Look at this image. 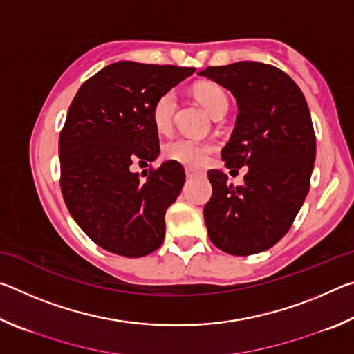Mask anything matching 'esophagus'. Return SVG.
I'll return each mask as SVG.
<instances>
[{
    "label": "esophagus",
    "mask_w": 354,
    "mask_h": 354,
    "mask_svg": "<svg viewBox=\"0 0 354 354\" xmlns=\"http://www.w3.org/2000/svg\"><path fill=\"white\" fill-rule=\"evenodd\" d=\"M196 175H198V173H195L192 169H185V176H187V178H194Z\"/></svg>",
    "instance_id": "esophagus-1"
}]
</instances>
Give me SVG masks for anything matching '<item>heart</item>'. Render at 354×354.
<instances>
[{"label": "heart", "instance_id": "obj_1", "mask_svg": "<svg viewBox=\"0 0 354 354\" xmlns=\"http://www.w3.org/2000/svg\"><path fill=\"white\" fill-rule=\"evenodd\" d=\"M196 98L214 117L221 109H227V98L223 88L217 84L203 82L195 88ZM178 109V97L175 91L160 95L153 104V123L159 133H169L173 127V120ZM214 151L211 142L192 139V137H176L164 147V153L169 159L183 164L189 169H198L205 165L207 156Z\"/></svg>", "mask_w": 354, "mask_h": 354}]
</instances>
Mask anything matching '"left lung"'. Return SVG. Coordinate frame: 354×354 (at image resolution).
Masks as SVG:
<instances>
[{"label": "left lung", "mask_w": 354, "mask_h": 354, "mask_svg": "<svg viewBox=\"0 0 354 354\" xmlns=\"http://www.w3.org/2000/svg\"><path fill=\"white\" fill-rule=\"evenodd\" d=\"M198 75L234 95L236 128L221 159L227 169H248L237 187L223 171H207L209 239L234 256L261 253L286 236L309 192L315 134L308 103L292 77L268 64L243 61Z\"/></svg>", "instance_id": "8db88e82"}]
</instances>
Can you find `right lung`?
<instances>
[{
    "label": "right lung",
    "mask_w": 354,
    "mask_h": 354,
    "mask_svg": "<svg viewBox=\"0 0 354 354\" xmlns=\"http://www.w3.org/2000/svg\"><path fill=\"white\" fill-rule=\"evenodd\" d=\"M194 71L115 62L71 101L59 136L62 196L81 230L111 253L142 257L164 242L165 212L184 185L183 165L167 160L142 175L145 181L129 167L158 158L153 104Z\"/></svg>",
    "instance_id": "add662e5"
}]
</instances>
